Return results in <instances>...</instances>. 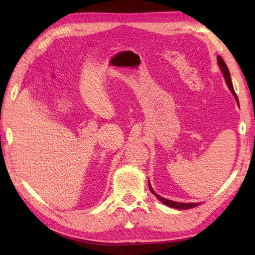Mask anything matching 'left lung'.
<instances>
[{
	"label": "left lung",
	"instance_id": "1",
	"mask_svg": "<svg viewBox=\"0 0 255 255\" xmlns=\"http://www.w3.org/2000/svg\"><path fill=\"white\" fill-rule=\"evenodd\" d=\"M217 60H218V64H219V67H220V69H221V71H223L224 77H225V79H226L227 85H228V88H229V89H230V91L232 92V94L235 95L236 100H237V102H238L239 100H238V96H237L236 92H235V90H234V85H232V82H231V78H230L229 69H228V67H227L226 62L223 60V58H221L220 56H218V57H217ZM149 188H150L151 193H152L153 195H155V197H156V198L160 199L161 202L163 203L164 205H166V206H170V207H172V208H176V209H191V208H193V207H196V206H198V205H199V204H197V203H188V204H187V203H177V202H173V200L165 199V198H163V197H161V196H159L158 194H155V192L153 191L152 187H151V185H150V182H149Z\"/></svg>",
	"mask_w": 255,
	"mask_h": 255
}]
</instances>
